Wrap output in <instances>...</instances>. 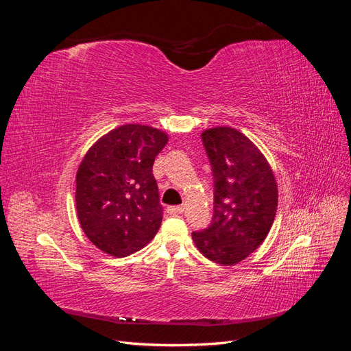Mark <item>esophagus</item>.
Masks as SVG:
<instances>
[{"label":"esophagus","instance_id":"1","mask_svg":"<svg viewBox=\"0 0 351 351\" xmlns=\"http://www.w3.org/2000/svg\"><path fill=\"white\" fill-rule=\"evenodd\" d=\"M184 206L183 205H177V206H169L168 208V214H183Z\"/></svg>","mask_w":351,"mask_h":351}]
</instances>
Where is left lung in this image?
Masks as SVG:
<instances>
[{"label": "left lung", "mask_w": 351, "mask_h": 351, "mask_svg": "<svg viewBox=\"0 0 351 351\" xmlns=\"http://www.w3.org/2000/svg\"><path fill=\"white\" fill-rule=\"evenodd\" d=\"M214 173V215L193 231L199 252L219 265L246 259L267 239L277 214L278 187L267 158L249 137L231 127L202 133Z\"/></svg>", "instance_id": "1"}]
</instances>
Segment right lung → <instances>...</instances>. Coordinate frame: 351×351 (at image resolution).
<instances>
[{"label": "right lung", "mask_w": 351, "mask_h": 351, "mask_svg": "<svg viewBox=\"0 0 351 351\" xmlns=\"http://www.w3.org/2000/svg\"><path fill=\"white\" fill-rule=\"evenodd\" d=\"M168 134L124 124L95 142L76 174L80 227L99 250L124 258L143 249L161 227L152 165Z\"/></svg>", "instance_id": "obj_1"}]
</instances>
